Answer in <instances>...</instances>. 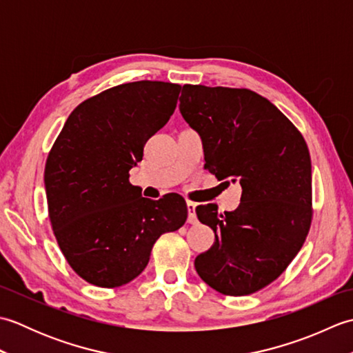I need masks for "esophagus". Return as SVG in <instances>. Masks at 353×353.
I'll use <instances>...</instances> for the list:
<instances>
[{"label": "esophagus", "instance_id": "1", "mask_svg": "<svg viewBox=\"0 0 353 353\" xmlns=\"http://www.w3.org/2000/svg\"><path fill=\"white\" fill-rule=\"evenodd\" d=\"M186 208H188V223L196 224L197 223V215H196L197 205L194 203V201H188V203H186Z\"/></svg>", "mask_w": 353, "mask_h": 353}]
</instances>
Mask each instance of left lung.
Returning <instances> with one entry per match:
<instances>
[{
    "instance_id": "1",
    "label": "left lung",
    "mask_w": 353,
    "mask_h": 353,
    "mask_svg": "<svg viewBox=\"0 0 353 353\" xmlns=\"http://www.w3.org/2000/svg\"><path fill=\"white\" fill-rule=\"evenodd\" d=\"M179 100L185 121L203 141L205 168L243 188L235 211L196 208L215 243L194 265L221 294H252L287 270L310 232L308 145L273 103L250 89L185 85Z\"/></svg>"
}]
</instances>
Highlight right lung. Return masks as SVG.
Segmentation results:
<instances>
[{"label":"right lung","instance_id":"right-lung-1","mask_svg":"<svg viewBox=\"0 0 353 353\" xmlns=\"http://www.w3.org/2000/svg\"><path fill=\"white\" fill-rule=\"evenodd\" d=\"M181 85L141 80L80 103L52 144L43 182L52 232L70 267L101 288L129 283L148 264L162 234L181 229L179 194L141 197L129 171L148 138L167 124Z\"/></svg>","mask_w":353,"mask_h":353}]
</instances>
